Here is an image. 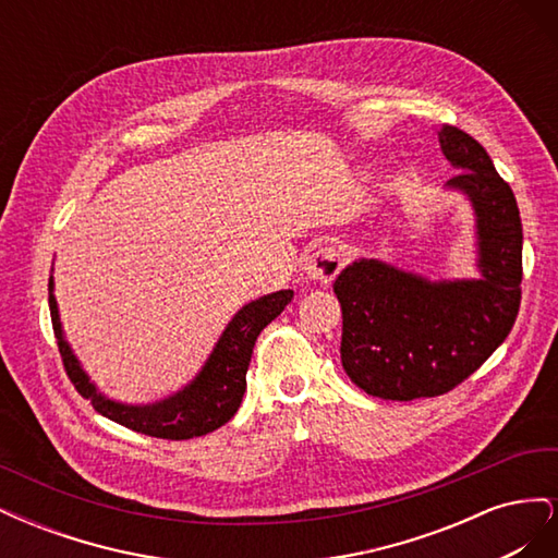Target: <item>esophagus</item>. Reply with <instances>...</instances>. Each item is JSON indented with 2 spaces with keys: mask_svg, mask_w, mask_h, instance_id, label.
Listing matches in <instances>:
<instances>
[{
  "mask_svg": "<svg viewBox=\"0 0 558 558\" xmlns=\"http://www.w3.org/2000/svg\"><path fill=\"white\" fill-rule=\"evenodd\" d=\"M344 267L342 260V253L332 248V246H320L316 248L312 256L305 263L307 269V277L318 281V283H330L337 275H340V269Z\"/></svg>",
  "mask_w": 558,
  "mask_h": 558,
  "instance_id": "1",
  "label": "esophagus"
}]
</instances>
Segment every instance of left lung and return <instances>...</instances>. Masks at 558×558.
Returning <instances> with one entry per match:
<instances>
[{
    "label": "left lung",
    "instance_id": "8db88e82",
    "mask_svg": "<svg viewBox=\"0 0 558 558\" xmlns=\"http://www.w3.org/2000/svg\"><path fill=\"white\" fill-rule=\"evenodd\" d=\"M459 167L449 185L477 214V281L430 283L379 260H359L335 279L342 305V367L367 396L416 400L463 384L510 335L521 305V218L514 193L484 146L456 125L437 132Z\"/></svg>",
    "mask_w": 558,
    "mask_h": 558
}]
</instances>
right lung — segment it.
Listing matches in <instances>:
<instances>
[{
  "instance_id": "1",
  "label": "right lung",
  "mask_w": 558,
  "mask_h": 558,
  "mask_svg": "<svg viewBox=\"0 0 558 558\" xmlns=\"http://www.w3.org/2000/svg\"><path fill=\"white\" fill-rule=\"evenodd\" d=\"M291 300L293 291H277L272 295L248 302L246 307L234 314L207 365L202 367V373L195 377L191 386H185L181 393L158 404H148V408H128V404L99 396L95 391V386L88 381L86 373L81 369L78 361L74 359V353L66 347L62 337L58 305L53 298V279L48 281L50 320H53L64 373L74 384L76 391L93 402L95 412L134 433L160 437V440H191V437L207 435L228 424L242 404L246 391V369L258 335L265 326L272 324Z\"/></svg>"
}]
</instances>
